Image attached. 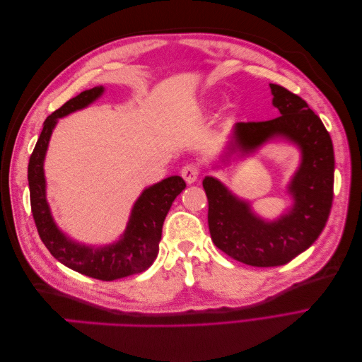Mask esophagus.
<instances>
[{
  "instance_id": "obj_1",
  "label": "esophagus",
  "mask_w": 362,
  "mask_h": 362,
  "mask_svg": "<svg viewBox=\"0 0 362 362\" xmlns=\"http://www.w3.org/2000/svg\"><path fill=\"white\" fill-rule=\"evenodd\" d=\"M181 177L187 184H193L199 177V168L196 166V164H187V166L182 168Z\"/></svg>"
}]
</instances>
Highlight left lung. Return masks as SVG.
Returning a JSON list of instances; mask_svg holds the SVG:
<instances>
[{"mask_svg": "<svg viewBox=\"0 0 362 362\" xmlns=\"http://www.w3.org/2000/svg\"><path fill=\"white\" fill-rule=\"evenodd\" d=\"M269 86L272 104L281 116L266 122L235 124L221 163L229 166L272 141L296 146L300 161L287 184L291 206L269 221L222 181L214 177L202 181L213 243L235 261L254 267L287 264L308 249L322 234L334 199L335 160L329 133L300 96L282 86Z\"/></svg>", "mask_w": 362, "mask_h": 362, "instance_id": "8db88e82", "label": "left lung"}]
</instances>
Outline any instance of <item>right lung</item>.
Returning a JSON list of instances; mask_svg holds the SVG:
<instances>
[{
  "label": "right lung",
  "mask_w": 362,
  "mask_h": 362,
  "mask_svg": "<svg viewBox=\"0 0 362 362\" xmlns=\"http://www.w3.org/2000/svg\"><path fill=\"white\" fill-rule=\"evenodd\" d=\"M104 92V86L84 90L45 119L40 137L30 157L28 185L37 233L52 257L81 275L101 281H115L141 273L152 266L158 255L163 222L175 198L185 189V182L178 175H173L146 187L131 208L124 234L113 243L101 246L84 245L62 231L54 221L47 199L43 164L49 139L59 119L89 107L100 100Z\"/></svg>",
  "instance_id": "obj_1"
}]
</instances>
